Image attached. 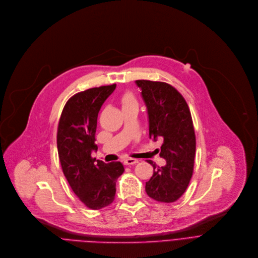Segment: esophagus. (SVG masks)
Wrapping results in <instances>:
<instances>
[{
    "mask_svg": "<svg viewBox=\"0 0 258 258\" xmlns=\"http://www.w3.org/2000/svg\"><path fill=\"white\" fill-rule=\"evenodd\" d=\"M137 163H138V160L132 159V158H127V159L124 160L125 165H134V164H137Z\"/></svg>",
    "mask_w": 258,
    "mask_h": 258,
    "instance_id": "esophagus-1",
    "label": "esophagus"
}]
</instances>
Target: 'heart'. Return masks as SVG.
<instances>
[{
	"label": "heart",
	"mask_w": 258,
	"mask_h": 258,
	"mask_svg": "<svg viewBox=\"0 0 258 258\" xmlns=\"http://www.w3.org/2000/svg\"><path fill=\"white\" fill-rule=\"evenodd\" d=\"M121 102H122V106L126 107V106H130L133 104H137V101L134 97V95L131 92H126L122 95L121 97Z\"/></svg>",
	"instance_id": "b5f03b06"
}]
</instances>
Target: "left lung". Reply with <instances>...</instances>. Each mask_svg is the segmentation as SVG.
<instances>
[{
  "mask_svg": "<svg viewBox=\"0 0 258 258\" xmlns=\"http://www.w3.org/2000/svg\"><path fill=\"white\" fill-rule=\"evenodd\" d=\"M147 108L149 138L164 139L160 156L164 167L148 161L153 175L145 184L147 195L159 202H174L186 191L194 169L196 149L191 113L185 98L172 85L136 80Z\"/></svg>",
  "mask_w": 258,
  "mask_h": 258,
  "instance_id": "obj_1",
  "label": "left lung"
}]
</instances>
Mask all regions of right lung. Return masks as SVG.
I'll use <instances>...</instances> for the list:
<instances>
[{"mask_svg": "<svg viewBox=\"0 0 258 258\" xmlns=\"http://www.w3.org/2000/svg\"><path fill=\"white\" fill-rule=\"evenodd\" d=\"M116 84L86 89L68 99L61 114L57 146L63 173L88 209L100 210L110 205L116 194L117 179L123 174L120 162L106 164L91 158L97 150L95 131L98 112L115 90Z\"/></svg>", "mask_w": 258, "mask_h": 258, "instance_id": "add662e5", "label": "right lung"}]
</instances>
